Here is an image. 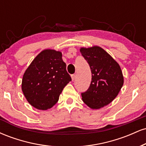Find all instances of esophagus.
<instances>
[{"mask_svg": "<svg viewBox=\"0 0 146 146\" xmlns=\"http://www.w3.org/2000/svg\"><path fill=\"white\" fill-rule=\"evenodd\" d=\"M75 78H76V75H75V74L71 75V78H72V80H73V81L75 80Z\"/></svg>", "mask_w": 146, "mask_h": 146, "instance_id": "esophagus-1", "label": "esophagus"}]
</instances>
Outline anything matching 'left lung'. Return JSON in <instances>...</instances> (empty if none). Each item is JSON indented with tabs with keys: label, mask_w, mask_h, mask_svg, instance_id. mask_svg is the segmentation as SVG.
I'll use <instances>...</instances> for the list:
<instances>
[{
	"label": "left lung",
	"mask_w": 146,
	"mask_h": 146,
	"mask_svg": "<svg viewBox=\"0 0 146 146\" xmlns=\"http://www.w3.org/2000/svg\"><path fill=\"white\" fill-rule=\"evenodd\" d=\"M82 56L89 64L91 82L86 91L82 93V100L93 109L110 104L118 95L123 84L119 65L100 46L81 48Z\"/></svg>",
	"instance_id": "obj_1"
}]
</instances>
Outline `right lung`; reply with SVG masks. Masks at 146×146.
I'll return each instance as SVG.
<instances>
[{"label":"right lung","instance_id":"add662e5","mask_svg":"<svg viewBox=\"0 0 146 146\" xmlns=\"http://www.w3.org/2000/svg\"><path fill=\"white\" fill-rule=\"evenodd\" d=\"M71 78L62 53L46 49L36 57L24 73L22 90L28 102L39 110H47L58 102Z\"/></svg>","mask_w":146,"mask_h":146}]
</instances>
